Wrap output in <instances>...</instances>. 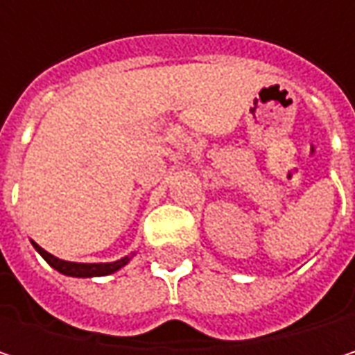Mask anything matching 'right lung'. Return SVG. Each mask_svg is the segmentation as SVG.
Returning <instances> with one entry per match:
<instances>
[{"mask_svg":"<svg viewBox=\"0 0 355 355\" xmlns=\"http://www.w3.org/2000/svg\"><path fill=\"white\" fill-rule=\"evenodd\" d=\"M33 247L36 248V252L53 267L57 269L59 273L63 275H69V277H103V275H110L114 271H119L121 267H125L129 263V254L119 259V261H112V263H73V261H63V259H57L53 257L51 252H46L42 247H38L35 241H33Z\"/></svg>","mask_w":355,"mask_h":355,"instance_id":"right-lung-1","label":"right lung"}]
</instances>
